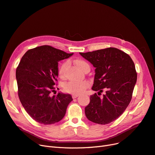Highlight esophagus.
<instances>
[{
  "instance_id": "obj_1",
  "label": "esophagus",
  "mask_w": 155,
  "mask_h": 155,
  "mask_svg": "<svg viewBox=\"0 0 155 155\" xmlns=\"http://www.w3.org/2000/svg\"><path fill=\"white\" fill-rule=\"evenodd\" d=\"M78 96H79V94H73L72 95V97L73 99H75V98L78 97Z\"/></svg>"
}]
</instances>
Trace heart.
<instances>
[{
  "instance_id": "1",
  "label": "heart",
  "mask_w": 155,
  "mask_h": 155,
  "mask_svg": "<svg viewBox=\"0 0 155 155\" xmlns=\"http://www.w3.org/2000/svg\"><path fill=\"white\" fill-rule=\"evenodd\" d=\"M76 65L81 71H83L84 68L87 67H89V65L87 61L83 60L77 59L74 61ZM67 62H63L59 67L58 70V74L60 78H63L65 75V70L67 67ZM88 82L87 81H81L78 82L70 81L67 83L64 86V90L65 91L68 93L72 94H80L83 92L84 90L88 87Z\"/></svg>"
}]
</instances>
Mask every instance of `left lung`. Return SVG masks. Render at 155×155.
Returning <instances> with one entry per match:
<instances>
[{"instance_id": "obj_1", "label": "left lung", "mask_w": 155, "mask_h": 155, "mask_svg": "<svg viewBox=\"0 0 155 155\" xmlns=\"http://www.w3.org/2000/svg\"><path fill=\"white\" fill-rule=\"evenodd\" d=\"M79 54L95 68L92 89L98 95L106 91L102 97L96 93L90 95L85 115L96 124H109L123 114L131 100L137 79L134 62L114 47Z\"/></svg>"}]
</instances>
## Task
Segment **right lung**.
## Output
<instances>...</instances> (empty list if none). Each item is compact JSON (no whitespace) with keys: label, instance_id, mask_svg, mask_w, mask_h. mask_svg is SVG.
<instances>
[{"label":"right lung","instance_id":"add662e5","mask_svg":"<svg viewBox=\"0 0 155 155\" xmlns=\"http://www.w3.org/2000/svg\"><path fill=\"white\" fill-rule=\"evenodd\" d=\"M49 45L37 47L27 51L16 70L18 95L31 117L43 124L60 121L73 100L71 95L55 92L58 76V62L71 56Z\"/></svg>","mask_w":155,"mask_h":155}]
</instances>
